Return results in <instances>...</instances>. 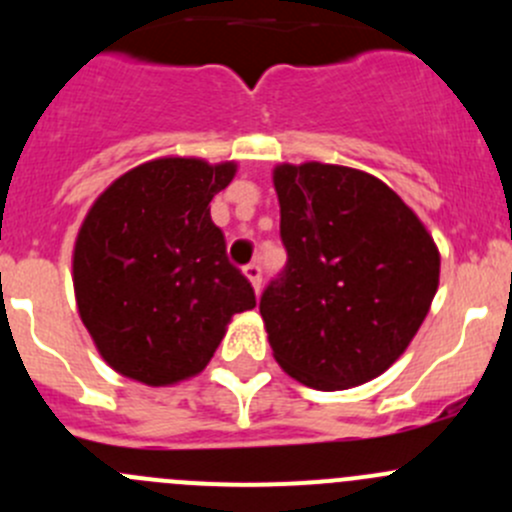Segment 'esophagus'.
<instances>
[{
	"instance_id": "34e87169",
	"label": "esophagus",
	"mask_w": 512,
	"mask_h": 512,
	"mask_svg": "<svg viewBox=\"0 0 512 512\" xmlns=\"http://www.w3.org/2000/svg\"><path fill=\"white\" fill-rule=\"evenodd\" d=\"M245 277L250 280V285L255 287V292H260V285H262V267L257 265V262H252V265L245 267Z\"/></svg>"
}]
</instances>
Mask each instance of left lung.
<instances>
[{
  "label": "left lung",
  "mask_w": 512,
  "mask_h": 512,
  "mask_svg": "<svg viewBox=\"0 0 512 512\" xmlns=\"http://www.w3.org/2000/svg\"><path fill=\"white\" fill-rule=\"evenodd\" d=\"M287 265L260 297L277 364L319 391L384 374L416 337L441 255L386 183L347 165H277Z\"/></svg>",
  "instance_id": "8db88e82"
}]
</instances>
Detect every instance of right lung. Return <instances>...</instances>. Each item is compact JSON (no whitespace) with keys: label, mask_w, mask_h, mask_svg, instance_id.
I'll return each instance as SVG.
<instances>
[{"label":"right lung","mask_w":512,"mask_h":512,"mask_svg":"<svg viewBox=\"0 0 512 512\" xmlns=\"http://www.w3.org/2000/svg\"><path fill=\"white\" fill-rule=\"evenodd\" d=\"M235 163L156 158L113 180L74 245V292L98 354L118 374L170 386L200 374L232 314L255 307L230 265L210 200Z\"/></svg>","instance_id":"add662e5"}]
</instances>
